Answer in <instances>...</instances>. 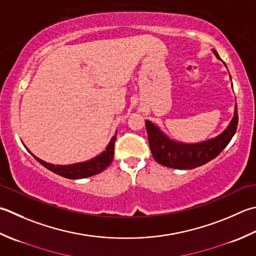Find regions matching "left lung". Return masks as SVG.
<instances>
[{
    "label": "left lung",
    "instance_id": "8db88e82",
    "mask_svg": "<svg viewBox=\"0 0 256 256\" xmlns=\"http://www.w3.org/2000/svg\"><path fill=\"white\" fill-rule=\"evenodd\" d=\"M213 53L221 60L215 50ZM238 123V105L235 104L234 118L223 133L202 143L185 144L170 140L156 125L145 120L150 148L155 161L164 166L178 170H192L216 158L232 140L236 132Z\"/></svg>",
    "mask_w": 256,
    "mask_h": 256
}]
</instances>
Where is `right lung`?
I'll return each instance as SVG.
<instances>
[{
	"instance_id": "right-lung-1",
	"label": "right lung",
	"mask_w": 256,
	"mask_h": 256,
	"mask_svg": "<svg viewBox=\"0 0 256 256\" xmlns=\"http://www.w3.org/2000/svg\"><path fill=\"white\" fill-rule=\"evenodd\" d=\"M118 133V132H116ZM116 133L112 138L111 142L108 143V148H105V151L98 155L96 158H94L90 161L76 163V164H70V165H54L51 163H46L40 160L38 158L33 155V158L36 160L38 163H41L44 168H46L50 171L53 173L61 175L63 178L78 180V178H84L92 176V175L101 173L105 168L110 166V164L113 161L114 156V145L115 140H116ZM30 152V151H28Z\"/></svg>"
}]
</instances>
